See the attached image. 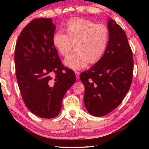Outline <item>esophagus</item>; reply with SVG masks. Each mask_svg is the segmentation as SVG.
<instances>
[{"label": "esophagus", "mask_w": 149, "mask_h": 149, "mask_svg": "<svg viewBox=\"0 0 149 149\" xmlns=\"http://www.w3.org/2000/svg\"><path fill=\"white\" fill-rule=\"evenodd\" d=\"M75 76H76L77 79H79V72L75 71Z\"/></svg>", "instance_id": "esophagus-1"}]
</instances>
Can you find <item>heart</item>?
<instances>
[{"label":"heart","instance_id":"obj_1","mask_svg":"<svg viewBox=\"0 0 149 149\" xmlns=\"http://www.w3.org/2000/svg\"><path fill=\"white\" fill-rule=\"evenodd\" d=\"M64 31L52 37V44L63 56H67L75 47V51L64 60L73 70H80L90 62L95 64L101 59L109 42V30L104 25L89 19L73 18L64 26Z\"/></svg>","mask_w":149,"mask_h":149}]
</instances>
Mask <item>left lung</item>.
<instances>
[{"label":"left lung","instance_id":"8db88e82","mask_svg":"<svg viewBox=\"0 0 149 149\" xmlns=\"http://www.w3.org/2000/svg\"><path fill=\"white\" fill-rule=\"evenodd\" d=\"M109 42L99 61L80 74L85 86L84 104L94 116H103L114 110L131 87L133 53L125 31L114 19L108 22Z\"/></svg>","mask_w":149,"mask_h":149}]
</instances>
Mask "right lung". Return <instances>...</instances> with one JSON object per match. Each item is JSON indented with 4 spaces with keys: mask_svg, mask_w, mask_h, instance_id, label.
<instances>
[{
    "mask_svg": "<svg viewBox=\"0 0 149 149\" xmlns=\"http://www.w3.org/2000/svg\"><path fill=\"white\" fill-rule=\"evenodd\" d=\"M55 29L50 18L34 19L20 33L15 49L16 75L25 104L47 119L59 114L63 98L76 79L52 44Z\"/></svg>",
    "mask_w": 149,
    "mask_h": 149,
    "instance_id": "1",
    "label": "right lung"
}]
</instances>
